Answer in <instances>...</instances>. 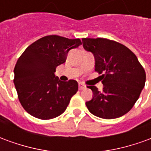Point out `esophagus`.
<instances>
[{
  "instance_id": "esophagus-1",
  "label": "esophagus",
  "mask_w": 151,
  "mask_h": 151,
  "mask_svg": "<svg viewBox=\"0 0 151 151\" xmlns=\"http://www.w3.org/2000/svg\"><path fill=\"white\" fill-rule=\"evenodd\" d=\"M78 88L79 90H83V89L86 88V86L83 84V83H82V82H79L78 83Z\"/></svg>"
}]
</instances>
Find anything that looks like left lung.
<instances>
[{
    "label": "left lung",
    "instance_id": "obj_1",
    "mask_svg": "<svg viewBox=\"0 0 151 151\" xmlns=\"http://www.w3.org/2000/svg\"><path fill=\"white\" fill-rule=\"evenodd\" d=\"M83 48L95 57V70L104 89L89 86L93 97L86 105L89 111L103 119H116L131 110L145 86L146 73L135 54L116 41L98 38L82 39Z\"/></svg>",
    "mask_w": 151,
    "mask_h": 151
}]
</instances>
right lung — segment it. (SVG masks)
<instances>
[{
  "label": "right lung",
  "mask_w": 151,
  "mask_h": 151,
  "mask_svg": "<svg viewBox=\"0 0 151 151\" xmlns=\"http://www.w3.org/2000/svg\"><path fill=\"white\" fill-rule=\"evenodd\" d=\"M81 44L79 39L48 35L27 47L18 58L14 82L18 99L30 115L49 120L65 111L78 84L75 80L62 82L54 73L69 51Z\"/></svg>",
  "instance_id": "obj_1"
}]
</instances>
